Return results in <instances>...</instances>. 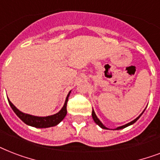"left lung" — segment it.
<instances>
[{
  "instance_id": "obj_1",
  "label": "left lung",
  "mask_w": 160,
  "mask_h": 160,
  "mask_svg": "<svg viewBox=\"0 0 160 160\" xmlns=\"http://www.w3.org/2000/svg\"><path fill=\"white\" fill-rule=\"evenodd\" d=\"M144 111L142 112V114H143V113H144ZM142 114H139V116L137 117L136 119H134V120H133V121L129 122V123H128V124H124V125H122V126L117 127L116 129H116V130H118V129H124V128H126V127H128V126H129V125H131V124H134V123H135V122H136L137 120H138V119H139V117L141 116V115H142ZM92 118H93V119H94V121L95 122V124H97L98 125H99V126L100 127V128H102V129H108V128H107V127H105V125H104V124H102V122L100 121V119H98V117L96 116V114H95V111H94V109H93V110H92Z\"/></svg>"
}]
</instances>
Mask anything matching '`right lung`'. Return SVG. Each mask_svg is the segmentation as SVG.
<instances>
[{
  "mask_svg": "<svg viewBox=\"0 0 160 160\" xmlns=\"http://www.w3.org/2000/svg\"><path fill=\"white\" fill-rule=\"evenodd\" d=\"M70 92H71V91H70L69 94L67 95V97L65 99V104H64V105H63V107L61 108V109H60V111L58 112V113H56V114L50 115V116H35V115L26 114V113H23V112H21V110H19V109H17L11 101H10L9 99L8 102L9 104H10V105H11V109H13V111L16 113V115H17L25 124H26L27 125H30V126L36 127V128H49V127H52L57 125L59 123H60V122L62 121L63 119L65 117V115L67 114L66 105H67L68 98L70 96Z\"/></svg>",
  "mask_w": 160,
  "mask_h": 160,
  "instance_id": "add662e5",
  "label": "right lung"
}]
</instances>
